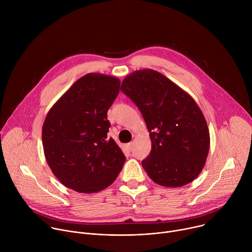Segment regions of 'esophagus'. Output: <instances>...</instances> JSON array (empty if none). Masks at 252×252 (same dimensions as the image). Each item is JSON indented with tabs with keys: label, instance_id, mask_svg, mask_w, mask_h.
Listing matches in <instances>:
<instances>
[{
	"label": "esophagus",
	"instance_id": "obj_1",
	"mask_svg": "<svg viewBox=\"0 0 252 252\" xmlns=\"http://www.w3.org/2000/svg\"><path fill=\"white\" fill-rule=\"evenodd\" d=\"M126 148L130 151L131 150V148H132V142H129V143H127V145H126Z\"/></svg>",
	"mask_w": 252,
	"mask_h": 252
}]
</instances>
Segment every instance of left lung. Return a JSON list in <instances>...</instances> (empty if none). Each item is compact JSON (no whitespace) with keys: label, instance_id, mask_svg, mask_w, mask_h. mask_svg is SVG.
<instances>
[{"label":"left lung","instance_id":"8db88e82","mask_svg":"<svg viewBox=\"0 0 252 252\" xmlns=\"http://www.w3.org/2000/svg\"><path fill=\"white\" fill-rule=\"evenodd\" d=\"M121 91L139 109L152 140L141 161L156 184L184 187L198 176L209 152V130L199 106L187 92L157 70H135Z\"/></svg>","mask_w":252,"mask_h":252}]
</instances>
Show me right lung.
Instances as JSON below:
<instances>
[{"mask_svg":"<svg viewBox=\"0 0 252 252\" xmlns=\"http://www.w3.org/2000/svg\"><path fill=\"white\" fill-rule=\"evenodd\" d=\"M118 78L97 73L79 79L51 107L42 128L49 166L66 188L94 193L110 187L126 157L107 136V111L120 93Z\"/></svg>","mask_w":252,"mask_h":252,"instance_id":"obj_1","label":"right lung"}]
</instances>
